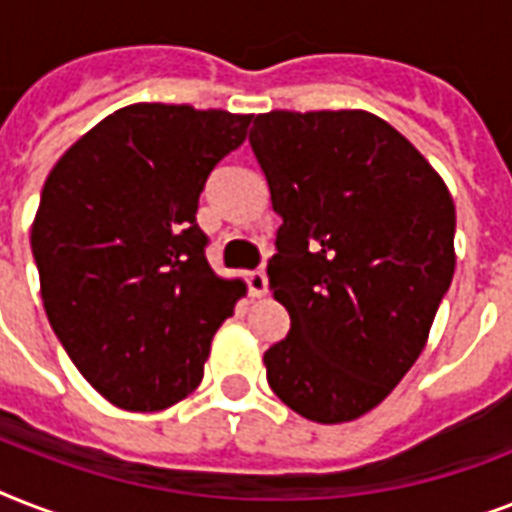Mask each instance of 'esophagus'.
<instances>
[{
	"label": "esophagus",
	"mask_w": 512,
	"mask_h": 512,
	"mask_svg": "<svg viewBox=\"0 0 512 512\" xmlns=\"http://www.w3.org/2000/svg\"><path fill=\"white\" fill-rule=\"evenodd\" d=\"M244 281H247V289L252 297H263L268 292V276H265V271H247L244 273Z\"/></svg>",
	"instance_id": "obj_1"
}]
</instances>
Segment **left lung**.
Instances as JSON below:
<instances>
[{
	"instance_id": "1",
	"label": "left lung",
	"mask_w": 512,
	"mask_h": 512,
	"mask_svg": "<svg viewBox=\"0 0 512 512\" xmlns=\"http://www.w3.org/2000/svg\"><path fill=\"white\" fill-rule=\"evenodd\" d=\"M273 212L268 263L289 335L268 385L313 422L356 420L425 348L454 276V201L409 140L366 111H271L249 132Z\"/></svg>"
}]
</instances>
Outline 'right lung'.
Wrapping results in <instances>:
<instances>
[{
	"label": "right lung",
	"mask_w": 512,
	"mask_h": 512,
	"mask_svg": "<svg viewBox=\"0 0 512 512\" xmlns=\"http://www.w3.org/2000/svg\"><path fill=\"white\" fill-rule=\"evenodd\" d=\"M252 116L135 103L79 138L44 180L31 252L52 332L119 409L159 412L204 374L241 281L209 268L199 193Z\"/></svg>",
	"instance_id": "add662e5"
}]
</instances>
